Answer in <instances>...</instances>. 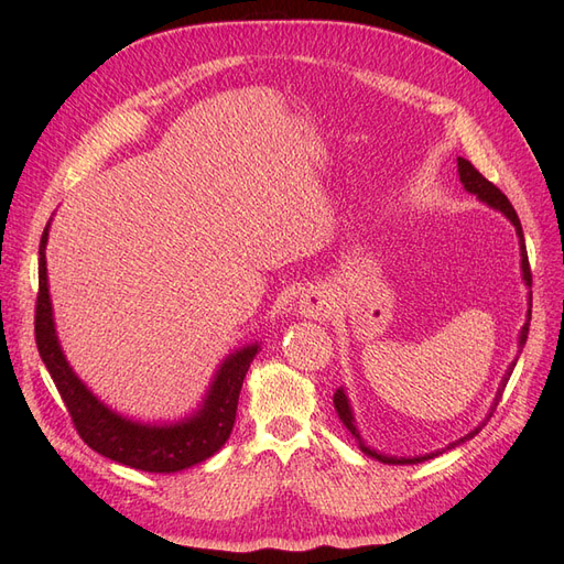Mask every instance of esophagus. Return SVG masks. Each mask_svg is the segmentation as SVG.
Here are the masks:
<instances>
[{"label": "esophagus", "mask_w": 564, "mask_h": 564, "mask_svg": "<svg viewBox=\"0 0 564 564\" xmlns=\"http://www.w3.org/2000/svg\"><path fill=\"white\" fill-rule=\"evenodd\" d=\"M301 313L305 315V317H322V315H327L329 313V299L324 296L322 292H311V294H305L303 299H301Z\"/></svg>", "instance_id": "esophagus-1"}]
</instances>
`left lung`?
Here are the masks:
<instances>
[{
  "mask_svg": "<svg viewBox=\"0 0 564 564\" xmlns=\"http://www.w3.org/2000/svg\"><path fill=\"white\" fill-rule=\"evenodd\" d=\"M458 176H460V183H464V187L468 193H473V195H477L480 197L482 202H487L489 207H494V209H499L510 224L516 226V232H518V240H520V256H522V280L527 282V286H532V270H529V259H527V247H524V235H522V226H520V218H518V214H516V209H513V204L508 202V197L499 191L497 185H494L491 181H487L480 172H477V169L468 162V160H464V158H458ZM532 305V303H529ZM529 319H532V311H527V322H524V327H522V332H520V350H522V346H524V340H527V334H529ZM518 362V360H516ZM516 362L508 367V371L503 373V379H501V386H499V390H497V398H494V402H491V409H489V414H487V419L477 425V429H473L468 435H464V437H458L456 442H452V445H447V449H454V447H458V445H464L466 440H470V437H475L477 433H480L485 425H487V421L491 419V414L497 412V404L501 402V395H503V390H506V383H508V379H510V373H513V369H516ZM334 406H336V414H338V419L344 421V425L346 429L355 435V440H357V445H360V449L367 454V456H371V458H379V460H383V464H421V460H429V458H433V456H437V454H442V452H435V454H425V456H414V458H398V456H386V454H379V452H373V449H369L365 442H362V437H360V433H357V429H355V416H352V409H350V402H348V398H346V390L344 388H338L336 392H334Z\"/></svg>",
  "mask_w": 564,
  "mask_h": 564,
  "instance_id": "1",
  "label": "left lung"
}]
</instances>
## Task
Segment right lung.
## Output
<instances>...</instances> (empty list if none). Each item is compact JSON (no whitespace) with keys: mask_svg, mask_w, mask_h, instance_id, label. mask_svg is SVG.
Here are the masks:
<instances>
[{"mask_svg":"<svg viewBox=\"0 0 564 564\" xmlns=\"http://www.w3.org/2000/svg\"><path fill=\"white\" fill-rule=\"evenodd\" d=\"M48 224L40 240V292L35 305V340L42 362L54 379L79 437L117 464L145 473H176L214 456L232 433L237 400L259 344L228 355L197 412L172 425H145L115 414L84 386L61 350L46 282Z\"/></svg>","mask_w":564,"mask_h":564,"instance_id":"add662e5","label":"right lung"}]
</instances>
